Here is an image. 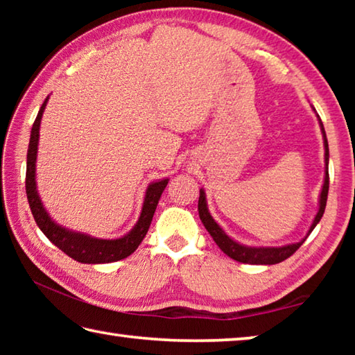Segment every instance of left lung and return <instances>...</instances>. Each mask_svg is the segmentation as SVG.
<instances>
[{
  "label": "left lung",
  "instance_id": "1",
  "mask_svg": "<svg viewBox=\"0 0 355 355\" xmlns=\"http://www.w3.org/2000/svg\"><path fill=\"white\" fill-rule=\"evenodd\" d=\"M320 119V116H318ZM320 127L322 131V137H324V163H326V175H324V184L321 189V196H320V209L313 219V224L310 225V230L307 233V236L313 232V228L316 227L318 222L321 220L324 209H326V202H327V192H329V144H327V137H326V131H324L322 122L320 119ZM199 216L200 220L203 222V225L208 230L209 235L214 239V243L219 245V249L224 252L225 255H228L233 260H236L239 263H248V264H275L286 260L288 257H291L294 252H296L300 245L304 244L305 236L302 241L294 243V244H288V245H282V248H250V245H244L236 243L235 239H232L227 233L222 230L219 227L218 222L213 219V216L208 211V205H207V197H205V191L200 189V197H199Z\"/></svg>",
  "mask_w": 355,
  "mask_h": 355
}]
</instances>
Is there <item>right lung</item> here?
<instances>
[{
  "label": "right lung",
  "mask_w": 355,
  "mask_h": 355,
  "mask_svg": "<svg viewBox=\"0 0 355 355\" xmlns=\"http://www.w3.org/2000/svg\"><path fill=\"white\" fill-rule=\"evenodd\" d=\"M48 97L44 105L40 106L37 117L34 120L31 137H29V147L26 155V196L31 208L35 224L44 232V235L50 241L61 249L64 254H67L73 260L84 264H100V263H112L123 260L130 257L139 248L144 236L147 235L148 227L152 224L155 209L158 207L159 197L166 189L169 178L158 180V182L150 183L144 197L142 211L136 225L131 228L127 235L117 239H98L89 236L86 233L69 230L62 225L56 224L50 218L46 209L42 205V200L37 194V184H35V159H37V146H39V130L42 114L45 111Z\"/></svg>",
  "instance_id": "add662e5"
}]
</instances>
